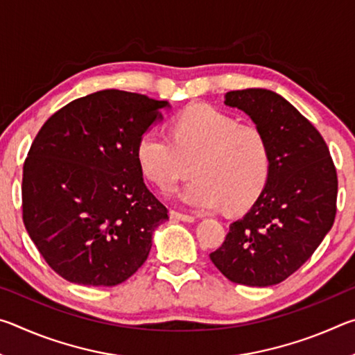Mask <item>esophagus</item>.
Listing matches in <instances>:
<instances>
[{
    "label": "esophagus",
    "mask_w": 355,
    "mask_h": 355,
    "mask_svg": "<svg viewBox=\"0 0 355 355\" xmlns=\"http://www.w3.org/2000/svg\"><path fill=\"white\" fill-rule=\"evenodd\" d=\"M171 218L173 220H182V222H194L196 220L194 216L180 213V211H177V209H171Z\"/></svg>",
    "instance_id": "1"
}]
</instances>
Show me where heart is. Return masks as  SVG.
<instances>
[{
	"instance_id": "b5f03b06",
	"label": "heart",
	"mask_w": 355,
	"mask_h": 355,
	"mask_svg": "<svg viewBox=\"0 0 355 355\" xmlns=\"http://www.w3.org/2000/svg\"><path fill=\"white\" fill-rule=\"evenodd\" d=\"M172 136L147 130L137 142V163L148 180L167 189L192 171L175 196L197 209L250 205L271 173V147L263 131L207 105L186 107Z\"/></svg>"
}]
</instances>
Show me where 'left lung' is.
<instances>
[{
	"mask_svg": "<svg viewBox=\"0 0 355 355\" xmlns=\"http://www.w3.org/2000/svg\"><path fill=\"white\" fill-rule=\"evenodd\" d=\"M266 135L271 173L254 205L209 254L228 280L248 286L284 282L309 260L334 225L338 180L322 136L290 101L268 89L225 94Z\"/></svg>",
	"mask_w": 355,
	"mask_h": 355,
	"instance_id": "1",
	"label": "left lung"
}]
</instances>
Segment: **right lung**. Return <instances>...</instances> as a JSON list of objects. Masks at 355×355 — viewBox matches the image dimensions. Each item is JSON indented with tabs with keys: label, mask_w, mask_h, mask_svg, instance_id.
Wrapping results in <instances>:
<instances>
[{
	"label": "right lung",
	"mask_w": 355,
	"mask_h": 355,
	"mask_svg": "<svg viewBox=\"0 0 355 355\" xmlns=\"http://www.w3.org/2000/svg\"><path fill=\"white\" fill-rule=\"evenodd\" d=\"M169 107L106 89L64 106L35 136L23 166V222L65 280L114 286L147 260L169 216L144 183L136 150Z\"/></svg>",
	"instance_id": "obj_1"
}]
</instances>
